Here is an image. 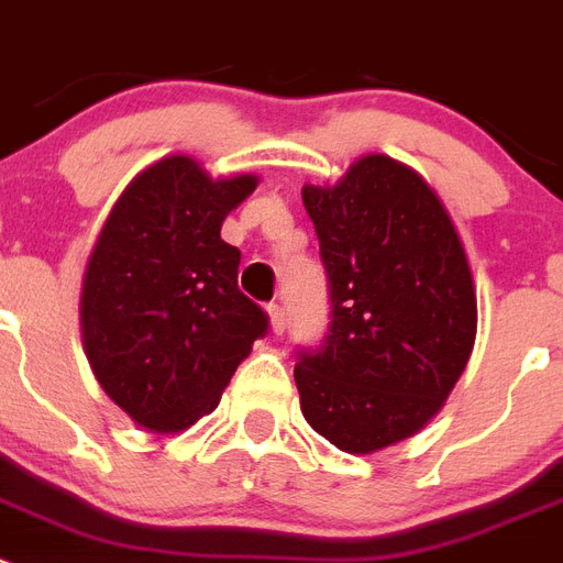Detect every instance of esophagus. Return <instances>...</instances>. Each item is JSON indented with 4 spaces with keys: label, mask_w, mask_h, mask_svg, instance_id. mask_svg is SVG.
I'll use <instances>...</instances> for the list:
<instances>
[{
    "label": "esophagus",
    "mask_w": 563,
    "mask_h": 563,
    "mask_svg": "<svg viewBox=\"0 0 563 563\" xmlns=\"http://www.w3.org/2000/svg\"><path fill=\"white\" fill-rule=\"evenodd\" d=\"M267 318H271V330L276 332V335H282V332H285V327H287L285 310H282L278 305H271V307H267Z\"/></svg>",
    "instance_id": "obj_1"
}]
</instances>
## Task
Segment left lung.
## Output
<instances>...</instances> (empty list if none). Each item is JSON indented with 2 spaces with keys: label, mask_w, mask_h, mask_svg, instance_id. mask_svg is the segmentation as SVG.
Masks as SVG:
<instances>
[{
  "label": "left lung",
  "mask_w": 563,
  "mask_h": 563,
  "mask_svg": "<svg viewBox=\"0 0 563 563\" xmlns=\"http://www.w3.org/2000/svg\"><path fill=\"white\" fill-rule=\"evenodd\" d=\"M330 278V335L296 366L301 415L346 454L409 440L445 406L476 341L467 253L434 188L389 154L301 188Z\"/></svg>",
  "instance_id": "8db88e82"
}]
</instances>
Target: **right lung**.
Instances as JSON below:
<instances>
[{"instance_id": "obj_1", "label": "right lung", "mask_w": 563, "mask_h": 563, "mask_svg": "<svg viewBox=\"0 0 563 563\" xmlns=\"http://www.w3.org/2000/svg\"><path fill=\"white\" fill-rule=\"evenodd\" d=\"M256 186L251 172L211 177L168 154L134 174L98 233L81 285L84 352L141 429L180 434L211 415L267 332L236 287L242 256L220 236Z\"/></svg>"}]
</instances>
